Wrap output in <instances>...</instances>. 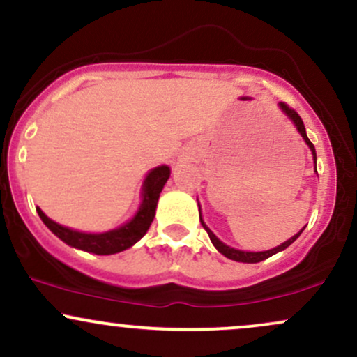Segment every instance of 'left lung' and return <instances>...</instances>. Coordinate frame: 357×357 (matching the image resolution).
<instances>
[{
    "instance_id": "1",
    "label": "left lung",
    "mask_w": 357,
    "mask_h": 357,
    "mask_svg": "<svg viewBox=\"0 0 357 357\" xmlns=\"http://www.w3.org/2000/svg\"><path fill=\"white\" fill-rule=\"evenodd\" d=\"M280 109L284 110V112L287 114V116H289V119L290 121L294 122V126L297 127V130L298 132H301V136L304 137V141H305V144L310 147V151H312V155H314V162H315V147H314V144L312 142L309 141V137H307V134H305V127H304V122H302V119H301V116H298V114L296 112V110L294 109H290L289 105L285 104V102H280ZM199 221H202V225H203V228L204 230L208 231V236H210V240H211V243L215 245V248L218 250L220 253H223L225 257L227 258H230V260H235V261H243V264H258V261H261V260H265V258H268V257H272V255H275V253H278V252H282V250H285L287 247H289V245H292L294 241H296L297 238H298V235H301L302 231H304V228H302L301 231L297 233V235H294L292 238H289L287 241H284V243L282 245H278V247H275V248H272V250H267V252H243V250H236V248H231V247H228V245H225L223 241L221 240H218L216 238V235L215 233H213L210 228L206 227V225H204V221L202 220V211H199Z\"/></svg>"
}]
</instances>
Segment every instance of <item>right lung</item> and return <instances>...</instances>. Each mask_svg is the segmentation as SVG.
Here are the masks:
<instances>
[{"label": "right lung", "instance_id": "add662e5", "mask_svg": "<svg viewBox=\"0 0 357 357\" xmlns=\"http://www.w3.org/2000/svg\"><path fill=\"white\" fill-rule=\"evenodd\" d=\"M169 167L158 166L146 176L144 184H142L141 206H139V210L132 220L127 221L126 225L116 228V230L105 233H82L55 223L40 208H36V211H38L43 223L50 228V231L55 233L61 241H65L70 247L84 250V252L96 253V255H112V253H119L122 250L132 247L149 230L155 215L159 195H161L162 188H165L166 181L169 179Z\"/></svg>", "mask_w": 357, "mask_h": 357}]
</instances>
